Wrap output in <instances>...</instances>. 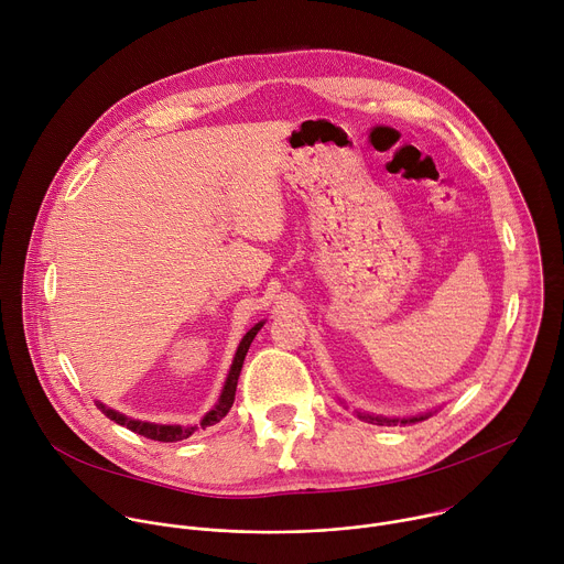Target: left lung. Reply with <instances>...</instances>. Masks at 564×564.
<instances>
[{"mask_svg":"<svg viewBox=\"0 0 564 564\" xmlns=\"http://www.w3.org/2000/svg\"><path fill=\"white\" fill-rule=\"evenodd\" d=\"M359 420L368 422V424H377V426H409V424H417V422H424L433 415V411L429 413H420V415H409V417H383V415H375V413H366V411H355Z\"/></svg>","mask_w":564,"mask_h":564,"instance_id":"1","label":"left lung"}]
</instances>
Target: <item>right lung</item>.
Returning <instances> with one entry per match:
<instances>
[{
	"label": "right lung",
	"mask_w": 564,
	"mask_h": 564,
	"mask_svg": "<svg viewBox=\"0 0 564 564\" xmlns=\"http://www.w3.org/2000/svg\"><path fill=\"white\" fill-rule=\"evenodd\" d=\"M265 321H259V324H254V328H250L246 333V337L240 339L238 348H236V355L231 359V366H229V372H227V379L223 383V390L218 394V401L209 409V413H205V417L198 422V424H155V422H144V420H133V417H127L124 413H118L109 406H105L102 401H96V406L116 424L147 437V440H155V442H181V440H187L189 435H194L198 429H207V426H214L218 424L231 409L234 404V394H236V383H238V377H240V368H243V361H246V355L254 341V337L259 335V330L263 328Z\"/></svg>",
	"instance_id": "add662e5"
}]
</instances>
